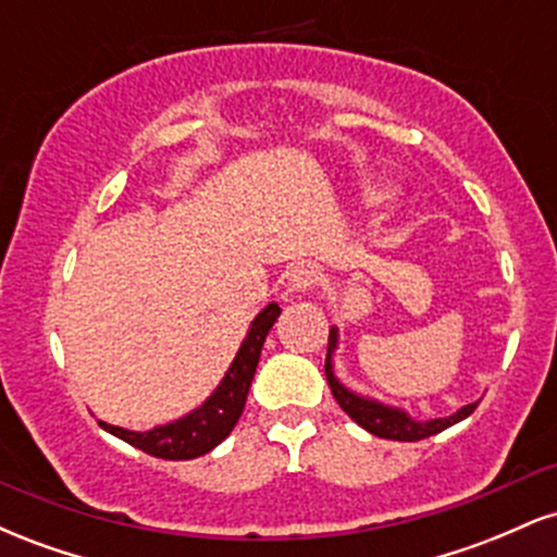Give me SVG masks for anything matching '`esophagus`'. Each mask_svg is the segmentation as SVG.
<instances>
[{
  "mask_svg": "<svg viewBox=\"0 0 557 557\" xmlns=\"http://www.w3.org/2000/svg\"><path fill=\"white\" fill-rule=\"evenodd\" d=\"M319 280H322L319 267L311 264V261H304V264L293 267L290 277H287V285H290V290L306 293V290H311V287H317Z\"/></svg>",
  "mask_w": 557,
  "mask_h": 557,
  "instance_id": "obj_1",
  "label": "esophagus"
}]
</instances>
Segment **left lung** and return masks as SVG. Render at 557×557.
Masks as SVG:
<instances>
[{
  "instance_id": "left-lung-1",
  "label": "left lung",
  "mask_w": 557,
  "mask_h": 557,
  "mask_svg": "<svg viewBox=\"0 0 557 557\" xmlns=\"http://www.w3.org/2000/svg\"><path fill=\"white\" fill-rule=\"evenodd\" d=\"M335 345H337V330L332 327L330 343H327V359H324V374H327L332 398L337 400V406H341L343 411L356 421V424L363 426L367 432L376 434V437L398 440V443H417V440L432 437V434H437V432L447 430V426L458 424V421L476 411L479 400L463 406L461 411L453 413V417L432 419V421H413L411 417H406V413L398 411V408H387V406H382V403L361 398V395L350 393L348 387H343L341 382L335 380V374H332V350H335Z\"/></svg>"
}]
</instances>
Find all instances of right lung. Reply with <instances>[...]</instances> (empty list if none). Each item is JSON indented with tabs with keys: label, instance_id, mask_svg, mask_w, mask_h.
Returning <instances> with one entry per match:
<instances>
[{
	"label": "right lung",
	"instance_id": "obj_1",
	"mask_svg": "<svg viewBox=\"0 0 557 557\" xmlns=\"http://www.w3.org/2000/svg\"><path fill=\"white\" fill-rule=\"evenodd\" d=\"M277 317V304H270L267 309H261V314L253 319L251 330H248L246 341L240 345L238 356L230 363L222 385L194 413L149 432H131L123 430V426L104 424V421H99V424L110 434H114V437L125 440L127 445L138 447V450L149 453L154 458H164V461H188V458H198L203 453H209L238 424L243 408H246L248 387H251L253 372H257L261 345H264Z\"/></svg>",
	"mask_w": 557,
	"mask_h": 557
}]
</instances>
